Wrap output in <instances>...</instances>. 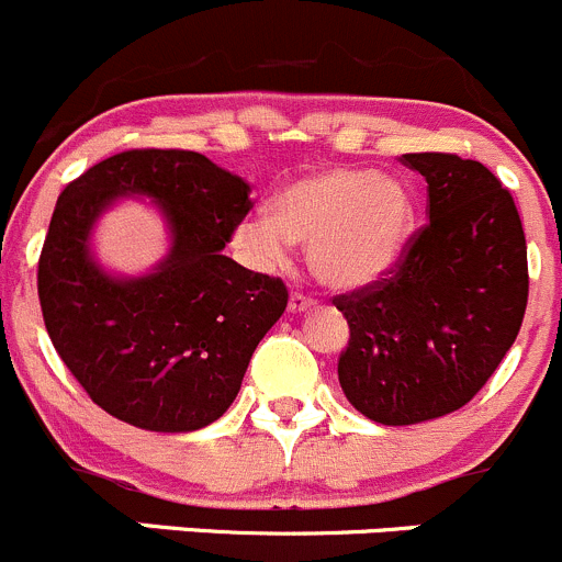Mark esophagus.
I'll use <instances>...</instances> for the list:
<instances>
[{"label": "esophagus", "instance_id": "obj_1", "mask_svg": "<svg viewBox=\"0 0 562 562\" xmlns=\"http://www.w3.org/2000/svg\"><path fill=\"white\" fill-rule=\"evenodd\" d=\"M316 305V300L305 292H292L289 294V311L292 314H300V311H311Z\"/></svg>", "mask_w": 562, "mask_h": 562}]
</instances>
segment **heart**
<instances>
[{
	"instance_id": "1",
	"label": "heart",
	"mask_w": 562,
	"mask_h": 562,
	"mask_svg": "<svg viewBox=\"0 0 562 562\" xmlns=\"http://www.w3.org/2000/svg\"><path fill=\"white\" fill-rule=\"evenodd\" d=\"M407 188L360 169L300 177L276 199V213H254L237 226V246L265 268H281L292 243L308 248L316 279L336 289L380 281L413 237Z\"/></svg>"
}]
</instances>
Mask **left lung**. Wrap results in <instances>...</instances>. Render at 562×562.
I'll return each mask as SVG.
<instances>
[{
  "instance_id": "1",
  "label": "left lung",
  "mask_w": 562,
  "mask_h": 562,
  "mask_svg": "<svg viewBox=\"0 0 562 562\" xmlns=\"http://www.w3.org/2000/svg\"><path fill=\"white\" fill-rule=\"evenodd\" d=\"M402 158L429 182V224L380 281L333 297L349 325L338 382L355 409L385 426L464 407L519 336L530 292L508 188L453 153Z\"/></svg>"
}]
</instances>
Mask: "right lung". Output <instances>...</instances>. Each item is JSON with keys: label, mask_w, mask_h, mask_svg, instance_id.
<instances>
[{"label": "right lung", "mask_w": 562, "mask_h": 562, "mask_svg": "<svg viewBox=\"0 0 562 562\" xmlns=\"http://www.w3.org/2000/svg\"><path fill=\"white\" fill-rule=\"evenodd\" d=\"M122 192L170 215V259L136 282L91 265L86 237ZM240 177L191 149H125L59 193L37 259L48 338L98 407L149 431L213 424L240 391L254 349L286 308V283L224 257L254 207Z\"/></svg>", "instance_id": "obj_1"}]
</instances>
